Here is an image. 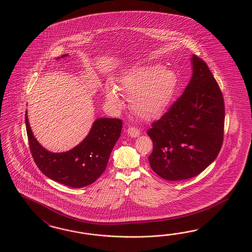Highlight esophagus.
<instances>
[{"mask_svg": "<svg viewBox=\"0 0 252 252\" xmlns=\"http://www.w3.org/2000/svg\"><path fill=\"white\" fill-rule=\"evenodd\" d=\"M126 132L131 137H137L140 135V130L135 127H129Z\"/></svg>", "mask_w": 252, "mask_h": 252, "instance_id": "esophagus-1", "label": "esophagus"}]
</instances>
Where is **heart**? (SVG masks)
I'll return each mask as SVG.
<instances>
[{
	"mask_svg": "<svg viewBox=\"0 0 252 252\" xmlns=\"http://www.w3.org/2000/svg\"><path fill=\"white\" fill-rule=\"evenodd\" d=\"M178 75L168 68L153 63L135 66L119 78L120 88L129 95V104L136 117L151 121L161 117L171 104L178 87ZM108 103L121 106V99L115 88L107 87Z\"/></svg>",
	"mask_w": 252,
	"mask_h": 252,
	"instance_id": "b5f03b06",
	"label": "heart"
}]
</instances>
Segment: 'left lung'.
I'll return each instance as SVG.
<instances>
[{
    "instance_id": "obj_1",
    "label": "left lung",
    "mask_w": 252,
    "mask_h": 252,
    "mask_svg": "<svg viewBox=\"0 0 252 252\" xmlns=\"http://www.w3.org/2000/svg\"><path fill=\"white\" fill-rule=\"evenodd\" d=\"M193 74L181 96L148 135L153 141L148 157L153 171L166 180L194 178L216 159L220 151L224 99L208 64L191 57Z\"/></svg>"
}]
</instances>
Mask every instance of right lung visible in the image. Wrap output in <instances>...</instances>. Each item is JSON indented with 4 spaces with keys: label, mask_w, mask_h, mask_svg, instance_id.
Here are the masks:
<instances>
[{
    "label": "right lung",
    "mask_w": 252,
    "mask_h": 252,
    "mask_svg": "<svg viewBox=\"0 0 252 252\" xmlns=\"http://www.w3.org/2000/svg\"><path fill=\"white\" fill-rule=\"evenodd\" d=\"M65 56L67 55L61 57ZM25 125L32 156L39 169L52 180L74 189L92 184L103 174L123 126L120 119L98 118L79 145L66 152L53 153L34 137L27 112Z\"/></svg>",
    "instance_id": "right-lung-1"
}]
</instances>
